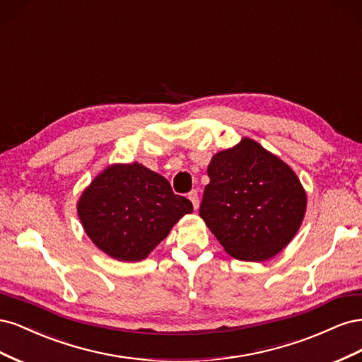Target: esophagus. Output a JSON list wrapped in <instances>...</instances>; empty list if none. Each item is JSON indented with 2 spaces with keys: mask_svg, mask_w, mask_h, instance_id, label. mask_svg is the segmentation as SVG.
<instances>
[{
  "mask_svg": "<svg viewBox=\"0 0 362 362\" xmlns=\"http://www.w3.org/2000/svg\"><path fill=\"white\" fill-rule=\"evenodd\" d=\"M189 199L192 201L194 210H198V208H199V194H198V190H192L189 193Z\"/></svg>",
  "mask_w": 362,
  "mask_h": 362,
  "instance_id": "obj_1",
  "label": "esophagus"
}]
</instances>
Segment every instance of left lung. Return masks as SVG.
Listing matches in <instances>:
<instances>
[{
  "label": "left lung",
  "mask_w": 362,
  "mask_h": 362,
  "mask_svg": "<svg viewBox=\"0 0 362 362\" xmlns=\"http://www.w3.org/2000/svg\"><path fill=\"white\" fill-rule=\"evenodd\" d=\"M206 173L199 216L229 255L266 261L291 242L306 193L287 163L245 137L217 152Z\"/></svg>",
  "instance_id": "obj_1"
}]
</instances>
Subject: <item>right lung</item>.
Wrapping results in <instances>:
<instances>
[{
	"instance_id": "1",
	"label": "right lung",
	"mask_w": 362,
	"mask_h": 362,
	"mask_svg": "<svg viewBox=\"0 0 362 362\" xmlns=\"http://www.w3.org/2000/svg\"><path fill=\"white\" fill-rule=\"evenodd\" d=\"M86 234L107 255L141 261L193 205L144 164H112L90 182L76 205Z\"/></svg>"
}]
</instances>
